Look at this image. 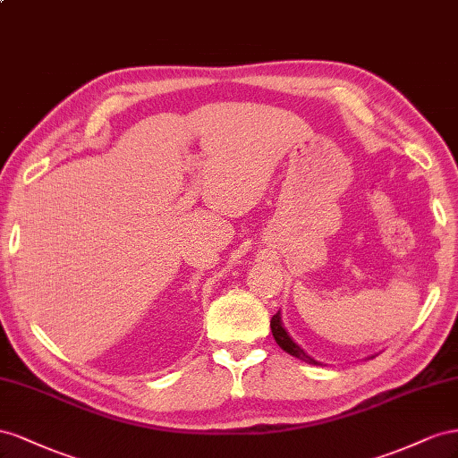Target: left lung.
<instances>
[{
    "mask_svg": "<svg viewBox=\"0 0 458 458\" xmlns=\"http://www.w3.org/2000/svg\"><path fill=\"white\" fill-rule=\"evenodd\" d=\"M270 328H272V335H274V339H276V344H278L285 352H290V355H293V357H297V359H301V360H305V362H309V364H320L318 360H315L312 357H309L307 352L293 342V339L290 337V334L285 332L284 324H282V315H280V310L276 312V315L272 317V320H270Z\"/></svg>",
    "mask_w": 458,
    "mask_h": 458,
    "instance_id": "obj_1",
    "label": "left lung"
}]
</instances>
